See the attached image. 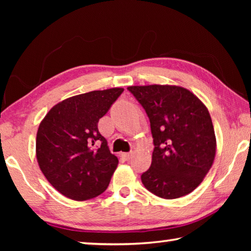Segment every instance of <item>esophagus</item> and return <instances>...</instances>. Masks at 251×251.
Returning a JSON list of instances; mask_svg holds the SVG:
<instances>
[{"label":"esophagus","instance_id":"34e87169","mask_svg":"<svg viewBox=\"0 0 251 251\" xmlns=\"http://www.w3.org/2000/svg\"><path fill=\"white\" fill-rule=\"evenodd\" d=\"M123 157H124L126 160H129L130 157H131V154H130V152H124V154H123Z\"/></svg>","mask_w":251,"mask_h":251}]
</instances>
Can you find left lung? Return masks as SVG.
Masks as SVG:
<instances>
[{
    "label": "left lung",
    "mask_w": 251,
    "mask_h": 251,
    "mask_svg": "<svg viewBox=\"0 0 251 251\" xmlns=\"http://www.w3.org/2000/svg\"><path fill=\"white\" fill-rule=\"evenodd\" d=\"M145 109L154 151L142 182L156 196L175 199L197 188L216 154L209 112L192 92L179 86L148 85L127 88Z\"/></svg>",
    "instance_id": "obj_1"
}]
</instances>
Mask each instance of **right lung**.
Instances as JSON below:
<instances>
[{"instance_id":"obj_1","label":"right lung","mask_w":251,"mask_h":251,"mask_svg":"<svg viewBox=\"0 0 251 251\" xmlns=\"http://www.w3.org/2000/svg\"><path fill=\"white\" fill-rule=\"evenodd\" d=\"M123 92L109 88L70 97L40 124L37 161L50 184L65 197L87 201L107 188L118 159L97 125Z\"/></svg>"}]
</instances>
